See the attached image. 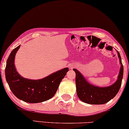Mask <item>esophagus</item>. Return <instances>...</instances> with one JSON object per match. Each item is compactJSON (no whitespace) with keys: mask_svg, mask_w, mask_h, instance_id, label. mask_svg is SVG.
<instances>
[{"mask_svg":"<svg viewBox=\"0 0 129 129\" xmlns=\"http://www.w3.org/2000/svg\"><path fill=\"white\" fill-rule=\"evenodd\" d=\"M73 66H72V65H71V67H70V68H73Z\"/></svg>","mask_w":129,"mask_h":129,"instance_id":"34e87169","label":"esophagus"}]
</instances>
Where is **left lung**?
Returning <instances> with one entry per match:
<instances>
[{
	"label": "left lung",
	"mask_w": 129,
	"mask_h": 129,
	"mask_svg": "<svg viewBox=\"0 0 129 129\" xmlns=\"http://www.w3.org/2000/svg\"><path fill=\"white\" fill-rule=\"evenodd\" d=\"M121 64L118 80L114 84L107 87H99L87 82L83 75L77 69H73L76 73V84L77 96L81 101L90 105H103L107 103L115 96L119 91L123 78V67L121 57L117 52Z\"/></svg>",
	"instance_id": "1"
}]
</instances>
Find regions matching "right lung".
<instances>
[{
    "mask_svg": "<svg viewBox=\"0 0 129 129\" xmlns=\"http://www.w3.org/2000/svg\"><path fill=\"white\" fill-rule=\"evenodd\" d=\"M20 45L13 49L7 59L5 69L6 81L12 92L22 101L37 103L50 99L55 95L62 79L69 71L65 68L40 80L22 77L16 70L14 58Z\"/></svg>",
    "mask_w": 129,
    "mask_h": 129,
    "instance_id": "1",
    "label": "right lung"
}]
</instances>
